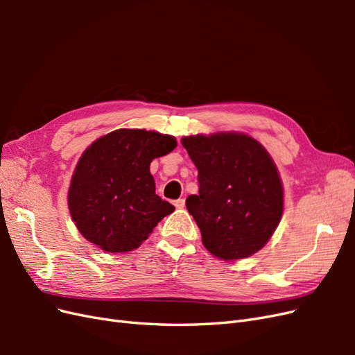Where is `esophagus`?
<instances>
[{
  "label": "esophagus",
  "instance_id": "esophagus-1",
  "mask_svg": "<svg viewBox=\"0 0 355 355\" xmlns=\"http://www.w3.org/2000/svg\"><path fill=\"white\" fill-rule=\"evenodd\" d=\"M175 206L176 209H184L185 207V200L184 198H179L175 201Z\"/></svg>",
  "mask_w": 355,
  "mask_h": 355
}]
</instances>
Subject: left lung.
Returning a JSON list of instances; mask_svg holds the SVG:
<instances>
[{
  "mask_svg": "<svg viewBox=\"0 0 355 355\" xmlns=\"http://www.w3.org/2000/svg\"><path fill=\"white\" fill-rule=\"evenodd\" d=\"M182 145L198 170V194L187 209L202 244L219 259L259 252L283 214V184L271 155L244 133L185 136Z\"/></svg>",
  "mask_w": 355,
  "mask_h": 355,
  "instance_id": "obj_1",
  "label": "left lung"
}]
</instances>
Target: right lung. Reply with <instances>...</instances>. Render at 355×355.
<instances>
[{
  "label": "right lung",
  "mask_w": 355,
  "mask_h": 355,
  "mask_svg": "<svg viewBox=\"0 0 355 355\" xmlns=\"http://www.w3.org/2000/svg\"><path fill=\"white\" fill-rule=\"evenodd\" d=\"M176 145L170 135L118 128L85 149L68 192L71 218L85 240L105 252L125 253L149 237L175 210L155 194L149 166Z\"/></svg>",
  "instance_id": "1"
}]
</instances>
